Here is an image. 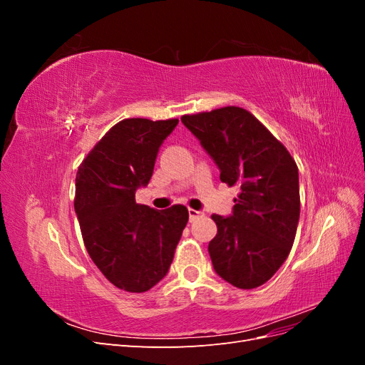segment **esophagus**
<instances>
[{
    "label": "esophagus",
    "mask_w": 365,
    "mask_h": 365,
    "mask_svg": "<svg viewBox=\"0 0 365 365\" xmlns=\"http://www.w3.org/2000/svg\"><path fill=\"white\" fill-rule=\"evenodd\" d=\"M204 213L202 212H197V210H193V208H189V217L190 220H195L197 217H202Z\"/></svg>",
    "instance_id": "1"
}]
</instances>
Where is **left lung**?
<instances>
[{
	"mask_svg": "<svg viewBox=\"0 0 365 365\" xmlns=\"http://www.w3.org/2000/svg\"><path fill=\"white\" fill-rule=\"evenodd\" d=\"M220 170V181L240 189L233 215L212 219L208 244L220 279L239 289L267 283L292 248L300 217L298 168L282 143L244 108L225 106L182 115Z\"/></svg>",
	"mask_w": 365,
	"mask_h": 365,
	"instance_id": "left-lung-1",
	"label": "left lung"
}]
</instances>
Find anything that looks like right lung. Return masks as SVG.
<instances>
[{
  "label": "right lung",
  "instance_id": "1",
  "mask_svg": "<svg viewBox=\"0 0 365 365\" xmlns=\"http://www.w3.org/2000/svg\"><path fill=\"white\" fill-rule=\"evenodd\" d=\"M178 118H125L79 165L74 210L88 254L118 289L146 292L168 274L189 220L184 205L155 210L135 202L149 184L160 146Z\"/></svg>",
  "mask_w": 365,
  "mask_h": 365
}]
</instances>
